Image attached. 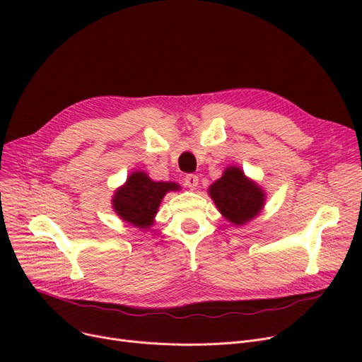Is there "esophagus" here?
Listing matches in <instances>:
<instances>
[{
  "label": "esophagus",
  "mask_w": 362,
  "mask_h": 362,
  "mask_svg": "<svg viewBox=\"0 0 362 362\" xmlns=\"http://www.w3.org/2000/svg\"><path fill=\"white\" fill-rule=\"evenodd\" d=\"M185 185L191 189V191H195L198 187V176L197 175H187L185 177Z\"/></svg>",
  "instance_id": "34e87169"
}]
</instances>
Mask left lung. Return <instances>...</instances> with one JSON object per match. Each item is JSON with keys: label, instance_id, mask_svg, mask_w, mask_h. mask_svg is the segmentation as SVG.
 <instances>
[{"label": "left lung", "instance_id": "1", "mask_svg": "<svg viewBox=\"0 0 362 362\" xmlns=\"http://www.w3.org/2000/svg\"><path fill=\"white\" fill-rule=\"evenodd\" d=\"M208 195L220 214L233 226L252 221L262 211L267 198L264 189L238 165L226 167L221 177L208 187Z\"/></svg>", "mask_w": 362, "mask_h": 362}]
</instances>
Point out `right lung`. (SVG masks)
<instances>
[{
	"mask_svg": "<svg viewBox=\"0 0 362 362\" xmlns=\"http://www.w3.org/2000/svg\"><path fill=\"white\" fill-rule=\"evenodd\" d=\"M171 191H180V185L175 182H154L145 171L136 170L114 192L111 199L112 210L130 226L148 230L156 221L163 198Z\"/></svg>",
	"mask_w": 362,
	"mask_h": 362,
	"instance_id": "obj_1",
	"label": "right lung"
}]
</instances>
